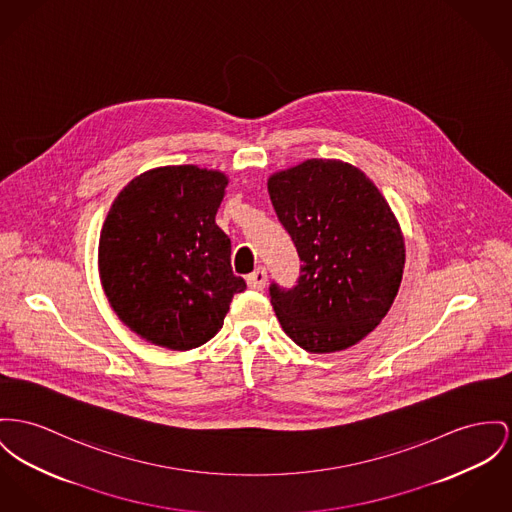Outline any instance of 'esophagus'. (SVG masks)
<instances>
[{
  "mask_svg": "<svg viewBox=\"0 0 512 512\" xmlns=\"http://www.w3.org/2000/svg\"><path fill=\"white\" fill-rule=\"evenodd\" d=\"M266 281H268V273H266L264 268H258V270H254L250 275H246V283L254 291H262L266 287Z\"/></svg>",
  "mask_w": 512,
  "mask_h": 512,
  "instance_id": "obj_1",
  "label": "esophagus"
}]
</instances>
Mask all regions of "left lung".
Here are the masks:
<instances>
[{
	"label": "left lung",
	"mask_w": 512,
	"mask_h": 512,
	"mask_svg": "<svg viewBox=\"0 0 512 512\" xmlns=\"http://www.w3.org/2000/svg\"><path fill=\"white\" fill-rule=\"evenodd\" d=\"M268 192L303 262L295 287L270 285L283 332L310 353L355 345L400 289L406 248L390 205L365 172L336 159L275 172Z\"/></svg>",
	"instance_id": "8db88e82"
}]
</instances>
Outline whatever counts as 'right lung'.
<instances>
[{
  "label": "right lung",
  "mask_w": 512,
  "mask_h": 512,
  "mask_svg": "<svg viewBox=\"0 0 512 512\" xmlns=\"http://www.w3.org/2000/svg\"><path fill=\"white\" fill-rule=\"evenodd\" d=\"M227 176L194 165L159 167L114 200L99 240L104 293L143 340L174 351L200 347L246 289L217 227Z\"/></svg>",
  "instance_id": "add662e5"
}]
</instances>
